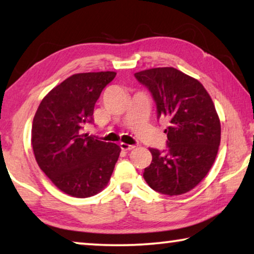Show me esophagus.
<instances>
[{
    "mask_svg": "<svg viewBox=\"0 0 254 254\" xmlns=\"http://www.w3.org/2000/svg\"><path fill=\"white\" fill-rule=\"evenodd\" d=\"M120 148L123 149L124 151H129L131 149H134V145L127 144V143H120Z\"/></svg>",
    "mask_w": 254,
    "mask_h": 254,
    "instance_id": "esophagus-1",
    "label": "esophagus"
}]
</instances>
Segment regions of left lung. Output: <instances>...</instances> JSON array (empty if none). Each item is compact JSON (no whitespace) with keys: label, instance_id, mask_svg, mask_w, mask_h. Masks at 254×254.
<instances>
[{"label":"left lung","instance_id":"left-lung-1","mask_svg":"<svg viewBox=\"0 0 254 254\" xmlns=\"http://www.w3.org/2000/svg\"><path fill=\"white\" fill-rule=\"evenodd\" d=\"M134 76L150 91L157 119L169 121L166 149L150 148L152 161L143 178L166 195L189 192L207 176L218 151L221 125L213 100L197 79L176 68H152Z\"/></svg>","mask_w":254,"mask_h":254}]
</instances>
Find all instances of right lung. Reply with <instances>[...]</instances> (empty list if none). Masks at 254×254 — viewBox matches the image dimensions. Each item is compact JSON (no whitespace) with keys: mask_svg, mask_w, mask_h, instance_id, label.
<instances>
[{"mask_svg":"<svg viewBox=\"0 0 254 254\" xmlns=\"http://www.w3.org/2000/svg\"><path fill=\"white\" fill-rule=\"evenodd\" d=\"M117 72H82L64 79L41 100L32 124L34 157L59 190L88 197L107 185L121 149L83 134L93 109Z\"/></svg>","mask_w":254,"mask_h":254,"instance_id":"add662e5","label":"right lung"}]
</instances>
